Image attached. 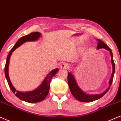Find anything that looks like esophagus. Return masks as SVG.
Wrapping results in <instances>:
<instances>
[{"instance_id": "obj_1", "label": "esophagus", "mask_w": 121, "mask_h": 121, "mask_svg": "<svg viewBox=\"0 0 121 121\" xmlns=\"http://www.w3.org/2000/svg\"><path fill=\"white\" fill-rule=\"evenodd\" d=\"M60 68L61 69H68L70 68V65L68 64H62L60 66Z\"/></svg>"}]
</instances>
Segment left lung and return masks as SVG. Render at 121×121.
Listing matches in <instances>:
<instances>
[{
  "label": "left lung",
  "mask_w": 121,
  "mask_h": 121,
  "mask_svg": "<svg viewBox=\"0 0 121 121\" xmlns=\"http://www.w3.org/2000/svg\"><path fill=\"white\" fill-rule=\"evenodd\" d=\"M99 43L97 44V49H99L101 48H104V49L108 50L110 52L111 54V62H112V73L111 74L110 80L109 81V87L104 91V92L100 94H96V95H89L87 93H85L83 92L78 85L76 81L75 78L74 77L73 75L70 72L68 73V76H67V82H68V84L69 86V88H70V91L71 92L72 95L73 96V97L75 98L76 99H77L78 101H81V102H92L97 99H100L104 96L107 91H108L109 88L112 85V81H113V78L114 76V73H115V62H114L113 59V54H112V50H111L110 48L107 45L101 41V40L97 39V40Z\"/></svg>",
  "instance_id": "left-lung-1"
}]
</instances>
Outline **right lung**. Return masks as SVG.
<instances>
[{
    "label": "right lung",
    "mask_w": 121,
    "mask_h": 121,
    "mask_svg": "<svg viewBox=\"0 0 121 121\" xmlns=\"http://www.w3.org/2000/svg\"><path fill=\"white\" fill-rule=\"evenodd\" d=\"M41 36V34L39 32H35V33H30V34L25 35L19 39L18 41L12 48L6 58V61L5 66V77L7 80L8 85H9L10 88L12 90L13 92L15 93V96L18 97L19 99H22V101L29 103H36L40 101H43L45 99L46 96L49 93L50 89V83L51 80L53 76L55 75L57 72L59 71V69H55L51 71L48 74L43 81L42 82L41 84L39 86L36 88H35L33 91H27V92H20L17 91L13 86L12 82H11L10 78H9V73H8V69H9V61H10V56L12 55V52L15 50L16 49L19 47L24 43L27 41H37Z\"/></svg>",
    "instance_id": "right-lung-1"
}]
</instances>
